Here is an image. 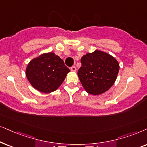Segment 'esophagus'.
Returning <instances> with one entry per match:
<instances>
[{"label":"esophagus","mask_w":147,"mask_h":147,"mask_svg":"<svg viewBox=\"0 0 147 147\" xmlns=\"http://www.w3.org/2000/svg\"><path fill=\"white\" fill-rule=\"evenodd\" d=\"M70 70H71L72 72H75L76 70H77V68H76L75 66H72V67H70Z\"/></svg>","instance_id":"34e87169"}]
</instances>
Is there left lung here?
<instances>
[{"label": "left lung", "mask_w": 147, "mask_h": 147, "mask_svg": "<svg viewBox=\"0 0 147 147\" xmlns=\"http://www.w3.org/2000/svg\"><path fill=\"white\" fill-rule=\"evenodd\" d=\"M81 62L78 77L87 93L95 95L105 93L116 81L120 66L109 54L96 50L84 55Z\"/></svg>", "instance_id": "left-lung-1"}]
</instances>
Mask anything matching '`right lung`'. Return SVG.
Instances as JSON below:
<instances>
[{
  "label": "right lung",
  "mask_w": 147,
  "mask_h": 147,
  "mask_svg": "<svg viewBox=\"0 0 147 147\" xmlns=\"http://www.w3.org/2000/svg\"><path fill=\"white\" fill-rule=\"evenodd\" d=\"M25 72L33 87L42 93H49L61 85L70 70L59 56L49 52L31 60Z\"/></svg>",
  "instance_id": "right-lung-1"
}]
</instances>
